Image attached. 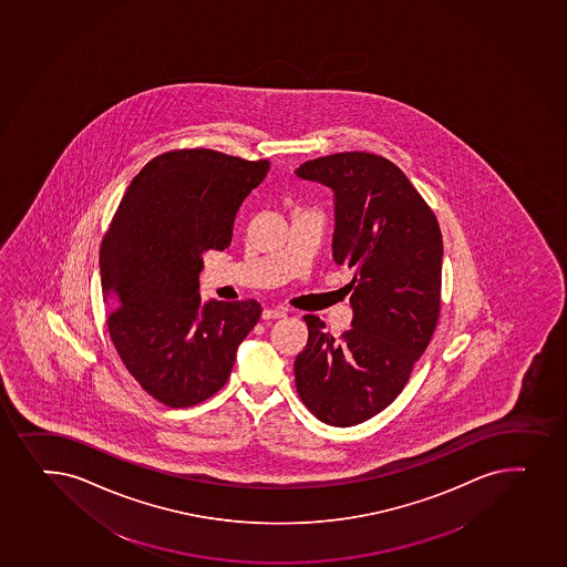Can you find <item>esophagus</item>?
<instances>
[{
	"instance_id": "obj_1",
	"label": "esophagus",
	"mask_w": 567,
	"mask_h": 567,
	"mask_svg": "<svg viewBox=\"0 0 567 567\" xmlns=\"http://www.w3.org/2000/svg\"><path fill=\"white\" fill-rule=\"evenodd\" d=\"M285 317H287V311L279 309V307H275V309H264L262 311L264 320H277V318Z\"/></svg>"
}]
</instances>
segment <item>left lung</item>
<instances>
[{
  "mask_svg": "<svg viewBox=\"0 0 567 567\" xmlns=\"http://www.w3.org/2000/svg\"><path fill=\"white\" fill-rule=\"evenodd\" d=\"M301 179L333 190V260L353 269L352 329L339 339L315 315L293 363L305 406L333 426L371 420L409 382L440 315L442 231L409 177L388 158L344 152L307 161Z\"/></svg>",
  "mask_w": 567,
  "mask_h": 567,
  "instance_id": "8db88e82",
  "label": "left lung"
}]
</instances>
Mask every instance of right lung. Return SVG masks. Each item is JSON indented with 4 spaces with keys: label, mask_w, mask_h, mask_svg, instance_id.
Here are the masks:
<instances>
[{
    "label": "right lung",
    "mask_w": 567,
    "mask_h": 567,
    "mask_svg": "<svg viewBox=\"0 0 567 567\" xmlns=\"http://www.w3.org/2000/svg\"><path fill=\"white\" fill-rule=\"evenodd\" d=\"M269 161L214 150L152 158L125 190L99 255L110 337L144 390L171 409L195 406L230 377L262 307L202 303L204 250H225L241 202Z\"/></svg>",
    "instance_id": "obj_1"
}]
</instances>
